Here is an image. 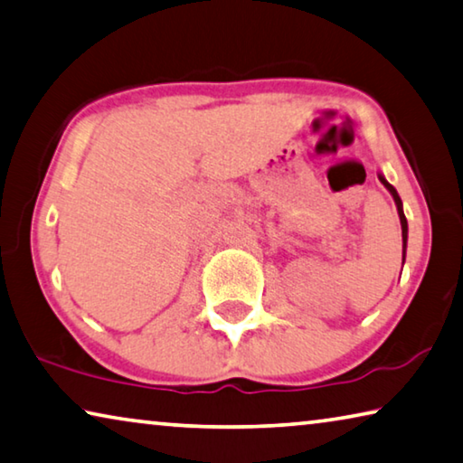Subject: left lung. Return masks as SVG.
<instances>
[{
	"label": "left lung",
	"mask_w": 463,
	"mask_h": 463,
	"mask_svg": "<svg viewBox=\"0 0 463 463\" xmlns=\"http://www.w3.org/2000/svg\"><path fill=\"white\" fill-rule=\"evenodd\" d=\"M379 181L383 183L387 192L392 194L395 208H398V216H400V224H402V266H403V260H406V245H408V220H406V216H403V205H402L398 192H395V187L392 185V183L383 177V173H379Z\"/></svg>",
	"instance_id": "1"
}]
</instances>
